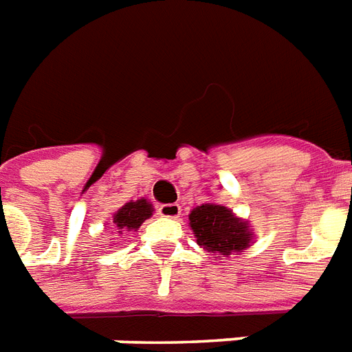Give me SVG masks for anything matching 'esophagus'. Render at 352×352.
<instances>
[{"mask_svg": "<svg viewBox=\"0 0 352 352\" xmlns=\"http://www.w3.org/2000/svg\"><path fill=\"white\" fill-rule=\"evenodd\" d=\"M159 215L160 217H166V219H177L181 215V206L175 203L162 204L159 208Z\"/></svg>", "mask_w": 352, "mask_h": 352, "instance_id": "esophagus-1", "label": "esophagus"}]
</instances>
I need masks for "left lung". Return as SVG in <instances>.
<instances>
[{"instance_id": "obj_1", "label": "left lung", "mask_w": 352, "mask_h": 352, "mask_svg": "<svg viewBox=\"0 0 352 352\" xmlns=\"http://www.w3.org/2000/svg\"><path fill=\"white\" fill-rule=\"evenodd\" d=\"M188 221L197 245L214 257L239 256L256 239L250 223L223 204L204 203L195 206Z\"/></svg>"}]
</instances>
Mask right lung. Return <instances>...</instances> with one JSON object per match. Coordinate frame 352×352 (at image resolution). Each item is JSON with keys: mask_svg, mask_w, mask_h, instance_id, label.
I'll use <instances>...</instances> for the list:
<instances>
[{"mask_svg": "<svg viewBox=\"0 0 352 352\" xmlns=\"http://www.w3.org/2000/svg\"><path fill=\"white\" fill-rule=\"evenodd\" d=\"M153 204L149 203L146 197H140L137 201H129L124 206L113 214L111 228L115 234L122 235L124 232L138 230L146 219H149L153 215Z\"/></svg>", "mask_w": 352, "mask_h": 352, "instance_id": "right-lung-1", "label": "right lung"}]
</instances>
